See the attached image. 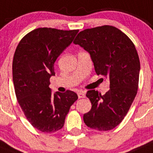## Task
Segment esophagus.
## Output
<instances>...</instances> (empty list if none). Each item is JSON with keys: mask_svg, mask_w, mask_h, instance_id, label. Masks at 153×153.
Masks as SVG:
<instances>
[{"mask_svg": "<svg viewBox=\"0 0 153 153\" xmlns=\"http://www.w3.org/2000/svg\"><path fill=\"white\" fill-rule=\"evenodd\" d=\"M78 98H83L85 97V94L82 91L78 92Z\"/></svg>", "mask_w": 153, "mask_h": 153, "instance_id": "obj_1", "label": "esophagus"}]
</instances>
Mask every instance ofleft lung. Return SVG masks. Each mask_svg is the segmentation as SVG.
<instances>
[{
    "instance_id": "8db88e82",
    "label": "left lung",
    "mask_w": 153,
    "mask_h": 153,
    "mask_svg": "<svg viewBox=\"0 0 153 153\" xmlns=\"http://www.w3.org/2000/svg\"><path fill=\"white\" fill-rule=\"evenodd\" d=\"M90 54L97 75L110 81V90L86 94L91 109L84 114L85 124L99 131L116 127L127 114L138 90L140 63L134 44L122 31L101 26L80 32L74 40Z\"/></svg>"
}]
</instances>
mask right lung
<instances>
[{
	"instance_id": "right-lung-1",
	"label": "right lung",
	"mask_w": 153,
	"mask_h": 153,
	"mask_svg": "<svg viewBox=\"0 0 153 153\" xmlns=\"http://www.w3.org/2000/svg\"><path fill=\"white\" fill-rule=\"evenodd\" d=\"M78 30L38 28L23 37L15 51L13 81L18 103L33 126L43 133L63 127L70 107L78 99L71 91L52 92L49 78L54 63L72 42Z\"/></svg>"
}]
</instances>
